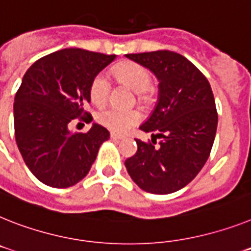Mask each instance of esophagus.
<instances>
[{"mask_svg": "<svg viewBox=\"0 0 251 251\" xmlns=\"http://www.w3.org/2000/svg\"><path fill=\"white\" fill-rule=\"evenodd\" d=\"M109 136H111V139H113V140H122V139L125 138V136L120 135V134H117V132H111Z\"/></svg>", "mask_w": 251, "mask_h": 251, "instance_id": "1", "label": "esophagus"}]
</instances>
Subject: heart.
I'll return each mask as SVG.
<instances>
[{"mask_svg": "<svg viewBox=\"0 0 251 251\" xmlns=\"http://www.w3.org/2000/svg\"><path fill=\"white\" fill-rule=\"evenodd\" d=\"M113 76L121 84L135 90L139 102H147L151 98V76L149 70L138 62H122L113 69ZM111 83L104 74L100 73L93 76L89 84V98L97 104L102 106L108 100ZM140 113L135 109H120L107 107L97 112L96 119L100 125L117 132H125L140 121Z\"/></svg>", "mask_w": 251, "mask_h": 251, "instance_id": "1", "label": "heart"}]
</instances>
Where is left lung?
Listing matches in <instances>:
<instances>
[{
  "label": "left lung",
  "mask_w": 251,
  "mask_h": 251,
  "mask_svg": "<svg viewBox=\"0 0 251 251\" xmlns=\"http://www.w3.org/2000/svg\"><path fill=\"white\" fill-rule=\"evenodd\" d=\"M159 80V98L140 130L151 142L135 139L138 151L125 161L130 177L142 190L171 194L194 180L213 147L218 113L209 81L182 54L172 50L130 53ZM161 142L156 144V138Z\"/></svg>",
  "instance_id": "left-lung-1"
}]
</instances>
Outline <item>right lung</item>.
<instances>
[{
    "mask_svg": "<svg viewBox=\"0 0 251 251\" xmlns=\"http://www.w3.org/2000/svg\"><path fill=\"white\" fill-rule=\"evenodd\" d=\"M116 54L65 48L39 58L15 94V139L25 165L48 186L65 189L85 177L108 130L93 124L71 132L73 121L89 122V84Z\"/></svg>",
    "mask_w": 251,
    "mask_h": 251,
    "instance_id": "add662e5",
    "label": "right lung"
}]
</instances>
